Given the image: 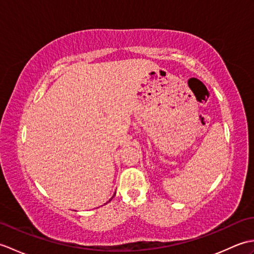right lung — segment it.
I'll use <instances>...</instances> for the list:
<instances>
[{
	"label": "right lung",
	"instance_id": "add662e5",
	"mask_svg": "<svg viewBox=\"0 0 254 254\" xmlns=\"http://www.w3.org/2000/svg\"><path fill=\"white\" fill-rule=\"evenodd\" d=\"M115 195H116V193H115ZM112 197H113V196H112ZM112 197H111V198H110V199H109V201H108V202H110V201H111V199H112Z\"/></svg>",
	"mask_w": 254,
	"mask_h": 254
}]
</instances>
